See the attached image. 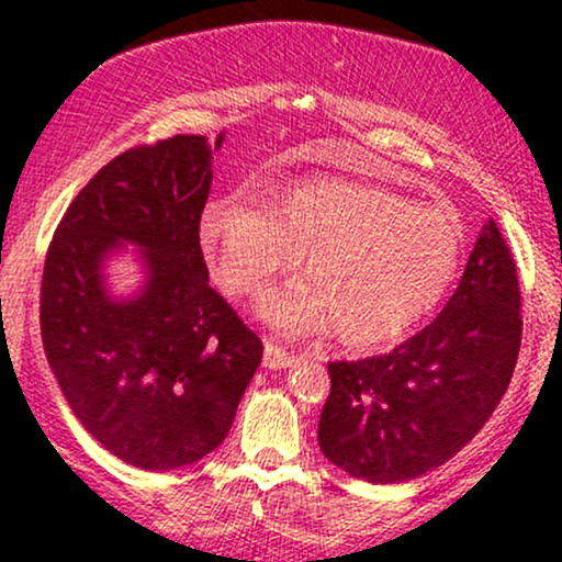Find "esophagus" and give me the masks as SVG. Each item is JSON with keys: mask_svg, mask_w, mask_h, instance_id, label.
I'll list each match as a JSON object with an SVG mask.
<instances>
[{"mask_svg": "<svg viewBox=\"0 0 562 562\" xmlns=\"http://www.w3.org/2000/svg\"><path fill=\"white\" fill-rule=\"evenodd\" d=\"M295 362L293 351H288V348L277 346L274 340H267L263 344V367H269V370H285Z\"/></svg>", "mask_w": 562, "mask_h": 562, "instance_id": "34e87169", "label": "esophagus"}]
</instances>
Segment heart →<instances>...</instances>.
I'll return each mask as SVG.
<instances>
[{"label": "heart", "instance_id": "obj_1", "mask_svg": "<svg viewBox=\"0 0 562 562\" xmlns=\"http://www.w3.org/2000/svg\"><path fill=\"white\" fill-rule=\"evenodd\" d=\"M200 243L237 295H261L306 254L312 280L269 295L263 317L288 333L333 325L344 346L370 348L434 312L460 267L462 232L447 211L383 187L299 179L269 192L263 209L240 198L209 203Z\"/></svg>", "mask_w": 562, "mask_h": 562}]
</instances>
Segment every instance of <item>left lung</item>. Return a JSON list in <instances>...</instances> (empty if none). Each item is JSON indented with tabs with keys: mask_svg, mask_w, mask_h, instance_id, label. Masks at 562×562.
I'll list each match as a JSON object with an SVG mask.
<instances>
[{
	"mask_svg": "<svg viewBox=\"0 0 562 562\" xmlns=\"http://www.w3.org/2000/svg\"><path fill=\"white\" fill-rule=\"evenodd\" d=\"M520 333L518 269L488 218L460 288L425 330L383 357L327 364L322 454L370 483L412 481L443 465L505 396Z\"/></svg>",
	"mask_w": 562,
	"mask_h": 562,
	"instance_id": "left-lung-1",
	"label": "left lung"
}]
</instances>
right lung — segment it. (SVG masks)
<instances>
[{
    "instance_id": "add662e5",
    "label": "right lung",
    "mask_w": 562,
    "mask_h": 562,
    "mask_svg": "<svg viewBox=\"0 0 562 562\" xmlns=\"http://www.w3.org/2000/svg\"><path fill=\"white\" fill-rule=\"evenodd\" d=\"M211 177V145L195 134L121 153L68 205L44 261L42 340L57 385L83 428L142 470L214 451L261 364L259 335L209 285ZM124 241L143 250L148 282L115 302L101 263Z\"/></svg>"
}]
</instances>
